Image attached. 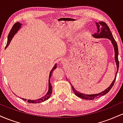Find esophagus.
<instances>
[{
    "mask_svg": "<svg viewBox=\"0 0 123 123\" xmlns=\"http://www.w3.org/2000/svg\"><path fill=\"white\" fill-rule=\"evenodd\" d=\"M66 61L65 60H62L61 61V63L62 64H65V63H66Z\"/></svg>",
    "mask_w": 123,
    "mask_h": 123,
    "instance_id": "34e87169",
    "label": "esophagus"
}]
</instances>
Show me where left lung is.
Here are the masks:
<instances>
[{
	"label": "left lung",
	"mask_w": 123,
	"mask_h": 123,
	"mask_svg": "<svg viewBox=\"0 0 123 123\" xmlns=\"http://www.w3.org/2000/svg\"><path fill=\"white\" fill-rule=\"evenodd\" d=\"M96 26L97 28V31L96 33H94V35H92V36L94 38H97V39H108L111 41V43L113 46L114 48V51H115V60L116 63V66H117V71L116 73L115 77L113 81H112V83H111V85L109 86V87H108L106 89H105V90L102 91V92L98 93V94H83L79 92V91H77L75 88L73 87V86L72 85V88L73 91L74 92V94L76 96H77L78 97H79L80 98L84 99H88V100H93L94 99L98 98L99 97H101L105 95L106 94H107L109 91L111 90V89L112 88V87L114 85V83L116 80V78L118 70V67H119V62H118V47L117 44L116 42L115 39H114L112 33L110 31L109 28L108 27V26L106 24L105 22H103V21H101V22H95ZM68 80V79H67Z\"/></svg>",
	"instance_id": "obj_1"
}]
</instances>
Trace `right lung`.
I'll list each match as a JSON object with an SVG mask.
<instances>
[{
    "label": "right lung",
    "mask_w": 123,
    "mask_h": 123,
    "mask_svg": "<svg viewBox=\"0 0 123 123\" xmlns=\"http://www.w3.org/2000/svg\"><path fill=\"white\" fill-rule=\"evenodd\" d=\"M21 25L22 24L20 23V22H17L14 25L12 26V27L11 29L10 32H9V34L8 35L7 37V43L5 49H7V47H8V45L10 44V43L11 41H12V39L13 38L14 36L17 33V32L19 31V29L21 28ZM57 68V64H55V65L54 66V67L50 71V75H49V90H48V91L47 92V94H46L45 95H44L43 97H42V98H39V99H37L35 100H31V99H26L25 98H22L24 101H27L29 103H32V104H38V103H41L43 102L44 101H46L50 97L51 95L52 94V91H53V88H52V86L50 83V78L51 77V74L53 73V70Z\"/></svg>",
    "instance_id": "1"
}]
</instances>
